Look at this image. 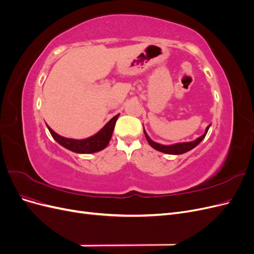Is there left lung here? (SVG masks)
Masks as SVG:
<instances>
[{"mask_svg": "<svg viewBox=\"0 0 254 254\" xmlns=\"http://www.w3.org/2000/svg\"><path fill=\"white\" fill-rule=\"evenodd\" d=\"M211 125H209L206 127L204 133L201 135L197 137L196 140L191 141V142H183V143H176V144H173V145H163V144H159L157 142H153L150 137L148 136V134L146 133L145 129H144V133H145V136H146V140H147V142L149 143V145L151 146L152 148H155L156 150H159L161 152H164V153H168V155H182V153L187 152V151H190V149L195 148L196 146L200 143L203 139L204 136L206 135L207 133V130H209Z\"/></svg>", "mask_w": 254, "mask_h": 254, "instance_id": "8db88e82", "label": "left lung"}]
</instances>
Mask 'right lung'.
Segmentation results:
<instances>
[{
    "label": "right lung",
    "instance_id": "add662e5",
    "mask_svg": "<svg viewBox=\"0 0 254 254\" xmlns=\"http://www.w3.org/2000/svg\"><path fill=\"white\" fill-rule=\"evenodd\" d=\"M119 117L120 114H117L97 133L83 140L68 139V137L61 136L56 133L54 130L51 129L50 126H48V128L52 136L54 137V140L59 143L61 146H64V148L77 153H93L105 149L107 145L109 144L114 130L115 122H117Z\"/></svg>",
    "mask_w": 254,
    "mask_h": 254
}]
</instances>
